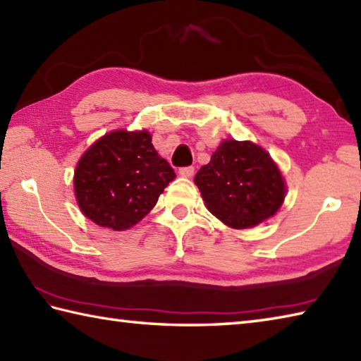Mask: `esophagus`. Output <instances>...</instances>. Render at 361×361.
<instances>
[{"mask_svg": "<svg viewBox=\"0 0 361 361\" xmlns=\"http://www.w3.org/2000/svg\"><path fill=\"white\" fill-rule=\"evenodd\" d=\"M193 173H195L193 166H183L179 169V174L182 176V178H192Z\"/></svg>", "mask_w": 361, "mask_h": 361, "instance_id": "obj_1", "label": "esophagus"}]
</instances>
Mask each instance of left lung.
<instances>
[{
  "mask_svg": "<svg viewBox=\"0 0 361 361\" xmlns=\"http://www.w3.org/2000/svg\"><path fill=\"white\" fill-rule=\"evenodd\" d=\"M195 183L210 212L235 229L270 219L286 193L280 169L251 141H223L196 173Z\"/></svg>",
  "mask_w": 361,
  "mask_h": 361,
  "instance_id": "8db88e82",
  "label": "left lung"
}]
</instances>
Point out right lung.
<instances>
[{"label":"right lung","mask_w":361,"mask_h":361,"mask_svg":"<svg viewBox=\"0 0 361 361\" xmlns=\"http://www.w3.org/2000/svg\"><path fill=\"white\" fill-rule=\"evenodd\" d=\"M176 178L146 130L106 133L87 149L75 169L78 206L99 226L124 231L151 212Z\"/></svg>","instance_id":"right-lung-1"}]
</instances>
